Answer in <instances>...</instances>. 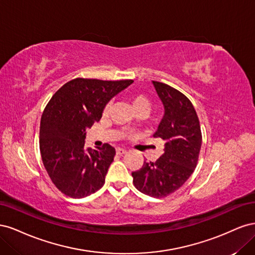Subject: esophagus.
<instances>
[{"mask_svg": "<svg viewBox=\"0 0 255 255\" xmlns=\"http://www.w3.org/2000/svg\"><path fill=\"white\" fill-rule=\"evenodd\" d=\"M116 153H117V155H123V154L127 153V150L122 148H117L116 149Z\"/></svg>", "mask_w": 255, "mask_h": 255, "instance_id": "esophagus-1", "label": "esophagus"}]
</instances>
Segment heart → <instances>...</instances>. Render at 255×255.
Returning <instances> with one entry per match:
<instances>
[{
    "instance_id": "heart-1",
    "label": "heart",
    "mask_w": 255,
    "mask_h": 255,
    "mask_svg": "<svg viewBox=\"0 0 255 255\" xmlns=\"http://www.w3.org/2000/svg\"><path fill=\"white\" fill-rule=\"evenodd\" d=\"M128 99L135 112L139 110H145L149 112L151 110V101L148 97H145L142 94H136V92H133V94L129 95ZM109 112H110V105H106L103 110V115H107Z\"/></svg>"
}]
</instances>
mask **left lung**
Returning a JSON list of instances; mask_svg holds the SVG:
<instances>
[{
    "label": "left lung",
    "instance_id": "left-lung-1",
    "mask_svg": "<svg viewBox=\"0 0 255 255\" xmlns=\"http://www.w3.org/2000/svg\"><path fill=\"white\" fill-rule=\"evenodd\" d=\"M164 105L161 119L154 137L165 141V149L156 161H143L132 172L134 186L144 195L167 197L188 180L197 167L202 134L194 105L175 88L152 82Z\"/></svg>",
    "mask_w": 255,
    "mask_h": 255
}]
</instances>
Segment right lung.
I'll return each mask as SVG.
<instances>
[{"label": "right lung", "mask_w": 255, "mask_h": 255, "mask_svg": "<svg viewBox=\"0 0 255 255\" xmlns=\"http://www.w3.org/2000/svg\"><path fill=\"white\" fill-rule=\"evenodd\" d=\"M133 82L78 78L61 86L45 106L39 132L42 163L66 196L84 198L104 185L116 151L109 143L87 149L86 129L101 119L111 99Z\"/></svg>", "instance_id": "1"}]
</instances>
